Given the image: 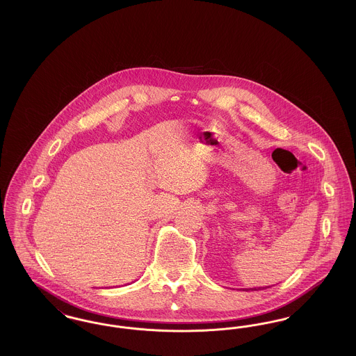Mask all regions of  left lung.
Here are the masks:
<instances>
[{
	"instance_id": "8db88e82",
	"label": "left lung",
	"mask_w": 356,
	"mask_h": 356,
	"mask_svg": "<svg viewBox=\"0 0 356 356\" xmlns=\"http://www.w3.org/2000/svg\"><path fill=\"white\" fill-rule=\"evenodd\" d=\"M254 289H256V288H254Z\"/></svg>"
}]
</instances>
